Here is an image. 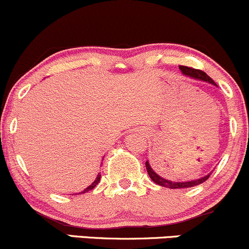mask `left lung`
I'll return each instance as SVG.
<instances>
[{
    "instance_id": "8db88e82",
    "label": "left lung",
    "mask_w": 249,
    "mask_h": 249,
    "mask_svg": "<svg viewBox=\"0 0 249 249\" xmlns=\"http://www.w3.org/2000/svg\"><path fill=\"white\" fill-rule=\"evenodd\" d=\"M179 68L184 75H187V76H190V77L197 78V80H203V81H206V82L213 83V85H216V83L213 82V78H211L210 76H208L205 72L201 71V70H199V69H193V68L185 67V65H180ZM153 166H150V164H149L148 161L145 162L146 171H148V174H149V177H150V179L153 180L155 184L160 185V186L168 187V188H186V187L197 186V185H200V184H203L204 181H206V180H208L211 175V173H210V174L205 175V177L200 178V179H198V180H193V181H184V182L171 181V180H167V179H164V178L160 177L158 173L155 172L156 168L154 167V168L153 169Z\"/></svg>"
}]
</instances>
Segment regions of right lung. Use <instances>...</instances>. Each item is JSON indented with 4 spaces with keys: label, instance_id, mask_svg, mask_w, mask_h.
<instances>
[{
    "label": "right lung",
    "instance_id": "1",
    "mask_svg": "<svg viewBox=\"0 0 249 249\" xmlns=\"http://www.w3.org/2000/svg\"><path fill=\"white\" fill-rule=\"evenodd\" d=\"M100 175H99L98 174V177H96V179L95 180H94V182H93V184H91L90 185V186H88L87 188H86V190L85 191H83V192H81V193H86V192H88V191H90V190H93V188L94 187H95L96 186V185H98L99 184V181H100Z\"/></svg>",
    "mask_w": 249,
    "mask_h": 249
}]
</instances>
